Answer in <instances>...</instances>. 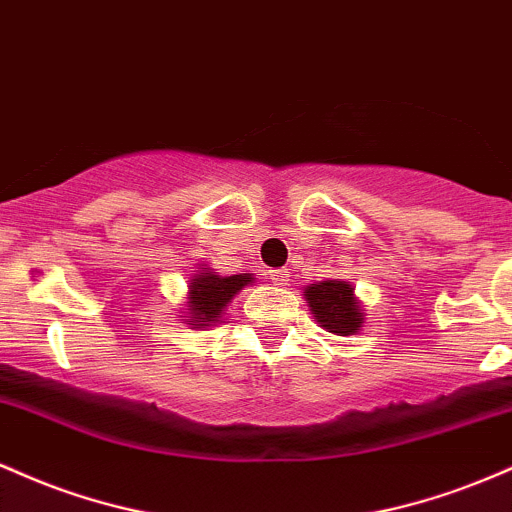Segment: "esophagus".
Here are the masks:
<instances>
[{
	"mask_svg": "<svg viewBox=\"0 0 512 512\" xmlns=\"http://www.w3.org/2000/svg\"><path fill=\"white\" fill-rule=\"evenodd\" d=\"M269 279H272L276 286H289L291 272L289 269H269Z\"/></svg>",
	"mask_w": 512,
	"mask_h": 512,
	"instance_id": "obj_1",
	"label": "esophagus"
}]
</instances>
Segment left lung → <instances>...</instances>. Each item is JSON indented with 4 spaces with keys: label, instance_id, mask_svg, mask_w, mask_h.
I'll return each instance as SVG.
<instances>
[{
    "label": "left lung",
    "instance_id": "left-lung-1",
    "mask_svg": "<svg viewBox=\"0 0 512 512\" xmlns=\"http://www.w3.org/2000/svg\"><path fill=\"white\" fill-rule=\"evenodd\" d=\"M303 293L315 320L325 330L346 337L361 327L363 313L358 310L349 281H320V284L308 286Z\"/></svg>",
    "mask_w": 512,
    "mask_h": 512
}]
</instances>
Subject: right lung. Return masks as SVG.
I'll return each mask as SVG.
<instances>
[{"instance_id":"1","label":"right lung","mask_w":512,"mask_h":512,"mask_svg":"<svg viewBox=\"0 0 512 512\" xmlns=\"http://www.w3.org/2000/svg\"><path fill=\"white\" fill-rule=\"evenodd\" d=\"M252 281V274H233V276H219L216 272H209L207 267H202V272L195 274L190 284V322L187 325L197 327H209L211 322H216L223 313L231 298L248 286Z\"/></svg>"}]
</instances>
